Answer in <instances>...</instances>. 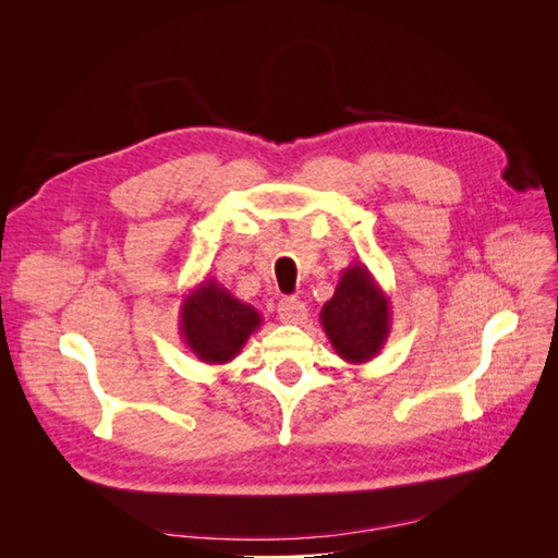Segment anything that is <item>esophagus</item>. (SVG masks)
<instances>
[{
	"label": "esophagus",
	"instance_id": "34e87169",
	"mask_svg": "<svg viewBox=\"0 0 558 558\" xmlns=\"http://www.w3.org/2000/svg\"><path fill=\"white\" fill-rule=\"evenodd\" d=\"M279 318L283 324H302L307 318L305 302H300L298 298H283L279 302Z\"/></svg>",
	"mask_w": 558,
	"mask_h": 558
}]
</instances>
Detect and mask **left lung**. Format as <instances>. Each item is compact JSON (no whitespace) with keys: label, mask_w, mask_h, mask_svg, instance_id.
<instances>
[{"label":"left lung","mask_w":558,"mask_h":558,"mask_svg":"<svg viewBox=\"0 0 558 558\" xmlns=\"http://www.w3.org/2000/svg\"><path fill=\"white\" fill-rule=\"evenodd\" d=\"M320 326L337 356L361 365L379 356L391 332V302L363 263L342 269L335 295L320 310Z\"/></svg>","instance_id":"left-lung-1"}]
</instances>
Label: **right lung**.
Segmentation results:
<instances>
[{
	"instance_id": "1",
	"label": "right lung",
	"mask_w": 558,
	"mask_h": 558,
	"mask_svg": "<svg viewBox=\"0 0 558 558\" xmlns=\"http://www.w3.org/2000/svg\"><path fill=\"white\" fill-rule=\"evenodd\" d=\"M260 326L258 310L234 298L214 277L199 281L181 300L179 335L202 363H230Z\"/></svg>"
}]
</instances>
